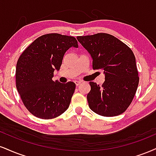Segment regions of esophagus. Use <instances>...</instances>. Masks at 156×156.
<instances>
[{"label":"esophagus","mask_w":156,"mask_h":156,"mask_svg":"<svg viewBox=\"0 0 156 156\" xmlns=\"http://www.w3.org/2000/svg\"><path fill=\"white\" fill-rule=\"evenodd\" d=\"M80 83H81V82H80V80H75V83H76V86H79Z\"/></svg>","instance_id":"esophagus-1"}]
</instances>
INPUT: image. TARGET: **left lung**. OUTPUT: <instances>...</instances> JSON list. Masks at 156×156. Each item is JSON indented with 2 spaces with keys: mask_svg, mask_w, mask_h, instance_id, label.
<instances>
[{
  "mask_svg": "<svg viewBox=\"0 0 156 156\" xmlns=\"http://www.w3.org/2000/svg\"><path fill=\"white\" fill-rule=\"evenodd\" d=\"M92 59L94 70H102V86L89 82V106L98 115L112 117L123 113L132 102L139 84L134 54L117 37L107 33L78 36Z\"/></svg>",
  "mask_w": 156,
  "mask_h": 156,
  "instance_id": "left-lung-1",
  "label": "left lung"
}]
</instances>
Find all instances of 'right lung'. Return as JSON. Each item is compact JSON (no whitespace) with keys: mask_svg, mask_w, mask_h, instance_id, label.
Masks as SVG:
<instances>
[{"mask_svg":"<svg viewBox=\"0 0 156 156\" xmlns=\"http://www.w3.org/2000/svg\"><path fill=\"white\" fill-rule=\"evenodd\" d=\"M71 47H78L74 37L50 33L37 37L19 58L16 89L26 108L39 119H54L69 108L76 83H62L52 78Z\"/></svg>","mask_w":156,"mask_h":156,"instance_id":"right-lung-1","label":"right lung"}]
</instances>
